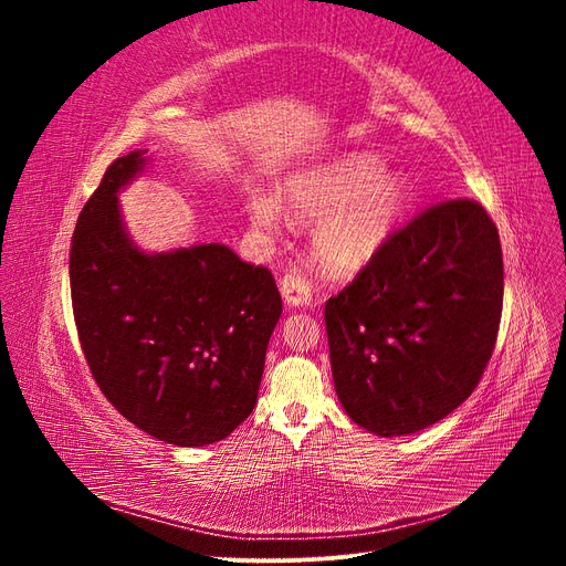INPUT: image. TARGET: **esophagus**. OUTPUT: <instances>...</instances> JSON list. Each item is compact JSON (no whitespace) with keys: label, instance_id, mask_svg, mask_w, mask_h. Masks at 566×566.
I'll return each instance as SVG.
<instances>
[{"label":"esophagus","instance_id":"obj_1","mask_svg":"<svg viewBox=\"0 0 566 566\" xmlns=\"http://www.w3.org/2000/svg\"><path fill=\"white\" fill-rule=\"evenodd\" d=\"M281 295L287 302V306H312V285L304 281L300 273L290 271L281 279Z\"/></svg>","mask_w":566,"mask_h":566}]
</instances>
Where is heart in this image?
Masks as SVG:
<instances>
[{
    "mask_svg": "<svg viewBox=\"0 0 566 566\" xmlns=\"http://www.w3.org/2000/svg\"><path fill=\"white\" fill-rule=\"evenodd\" d=\"M410 188L401 175L382 172L370 156H352L306 169L276 186V200L252 193L245 202L252 227L273 233L281 212L295 224L318 221L312 252L321 271L345 279L361 271L401 224Z\"/></svg>",
    "mask_w": 566,
    "mask_h": 566,
    "instance_id": "heart-1",
    "label": "heart"
}]
</instances>
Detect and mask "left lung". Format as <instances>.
Returning <instances> with one entry per match:
<instances>
[{"label": "left lung", "mask_w": 566, "mask_h": 566, "mask_svg": "<svg viewBox=\"0 0 566 566\" xmlns=\"http://www.w3.org/2000/svg\"><path fill=\"white\" fill-rule=\"evenodd\" d=\"M501 312L503 252L486 210L474 200L424 210L325 302L342 408L378 437L443 420L482 380Z\"/></svg>", "instance_id": "left-lung-1"}]
</instances>
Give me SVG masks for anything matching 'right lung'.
<instances>
[{
	"label": "right lung",
	"mask_w": 566,
	"mask_h": 566,
	"mask_svg": "<svg viewBox=\"0 0 566 566\" xmlns=\"http://www.w3.org/2000/svg\"><path fill=\"white\" fill-rule=\"evenodd\" d=\"M146 165L148 150L117 158L80 212L75 325L94 380L119 413L175 447H208L252 413L283 302L269 269L221 243L136 245L117 196Z\"/></svg>",
	"instance_id": "right-lung-1"
}]
</instances>
